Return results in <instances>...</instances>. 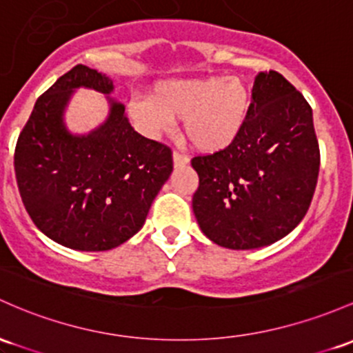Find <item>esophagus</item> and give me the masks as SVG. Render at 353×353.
<instances>
[{"label":"esophagus","instance_id":"1","mask_svg":"<svg viewBox=\"0 0 353 353\" xmlns=\"http://www.w3.org/2000/svg\"><path fill=\"white\" fill-rule=\"evenodd\" d=\"M172 161H174V165H176V168H179V165L189 164V157L184 156V154L177 152V150L172 154Z\"/></svg>","mask_w":353,"mask_h":353}]
</instances>
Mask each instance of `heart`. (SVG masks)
I'll return each mask as SVG.
<instances>
[{
  "instance_id": "obj_1",
  "label": "heart",
  "mask_w": 353,
  "mask_h": 353,
  "mask_svg": "<svg viewBox=\"0 0 353 353\" xmlns=\"http://www.w3.org/2000/svg\"><path fill=\"white\" fill-rule=\"evenodd\" d=\"M251 110L248 85L238 77L209 75L159 82L152 97H134L129 114L142 134L157 139L184 120V132L203 152L231 145Z\"/></svg>"
}]
</instances>
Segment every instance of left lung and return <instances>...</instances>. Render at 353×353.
Segmentation results:
<instances>
[{
    "mask_svg": "<svg viewBox=\"0 0 353 353\" xmlns=\"http://www.w3.org/2000/svg\"><path fill=\"white\" fill-rule=\"evenodd\" d=\"M191 164L199 176L192 211L212 243L230 250L273 245L305 218L316 188L312 107L283 75L259 73L239 137Z\"/></svg>",
    "mask_w": 353,
    "mask_h": 353,
    "instance_id": "1",
    "label": "left lung"
}]
</instances>
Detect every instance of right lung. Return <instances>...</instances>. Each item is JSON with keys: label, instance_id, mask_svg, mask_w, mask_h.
<instances>
[{"label": "right lung", "instance_id": "obj_1", "mask_svg": "<svg viewBox=\"0 0 353 353\" xmlns=\"http://www.w3.org/2000/svg\"><path fill=\"white\" fill-rule=\"evenodd\" d=\"M79 88L109 103L108 119L85 134L64 122ZM114 90L105 73L77 65L37 100L17 142L23 204L41 233L70 250L107 251L132 238L172 172L169 147L135 132Z\"/></svg>", "mask_w": 353, "mask_h": 353}]
</instances>
